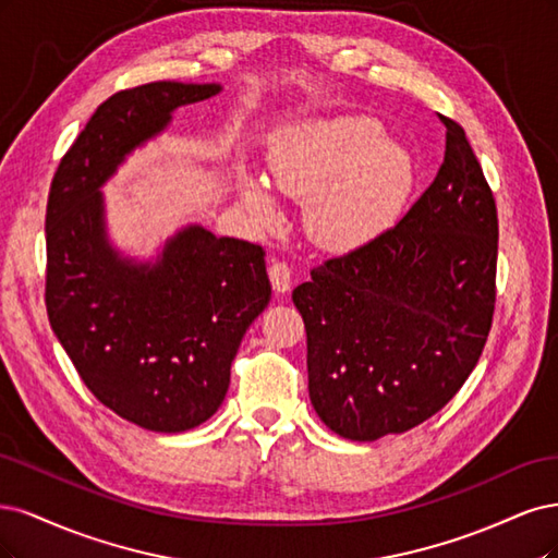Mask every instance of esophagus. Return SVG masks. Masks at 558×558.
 Masks as SVG:
<instances>
[{"label":"esophagus","mask_w":558,"mask_h":558,"mask_svg":"<svg viewBox=\"0 0 558 558\" xmlns=\"http://www.w3.org/2000/svg\"><path fill=\"white\" fill-rule=\"evenodd\" d=\"M268 278H271V284H274V290L278 294L290 292V287H292V268L287 266L284 262H274L271 266H268Z\"/></svg>","instance_id":"esophagus-1"}]
</instances>
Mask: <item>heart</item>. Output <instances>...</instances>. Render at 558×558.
Instances as JSON below:
<instances>
[{"label": "heart", "mask_w": 558, "mask_h": 558, "mask_svg": "<svg viewBox=\"0 0 558 558\" xmlns=\"http://www.w3.org/2000/svg\"><path fill=\"white\" fill-rule=\"evenodd\" d=\"M280 192L305 202V231L329 253H356L399 222L415 187V161L368 116H331L284 130L268 157ZM241 199L262 227L280 208L259 178H241Z\"/></svg>", "instance_id": "heart-1"}]
</instances>
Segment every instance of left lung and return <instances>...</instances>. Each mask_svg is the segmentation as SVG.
Segmentation results:
<instances>
[{
	"label": "left lung",
	"mask_w": 558,
	"mask_h": 558,
	"mask_svg": "<svg viewBox=\"0 0 558 558\" xmlns=\"http://www.w3.org/2000/svg\"><path fill=\"white\" fill-rule=\"evenodd\" d=\"M442 124L438 175L403 220L313 268L292 292L308 336L311 403L348 440L434 417L469 380L492 329L494 194L463 130Z\"/></svg>",
	"instance_id": "obj_1"
}]
</instances>
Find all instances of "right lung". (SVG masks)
Segmentation results:
<instances>
[{
  "label": "right lung",
  "instance_id": "add662e5",
  "mask_svg": "<svg viewBox=\"0 0 558 558\" xmlns=\"http://www.w3.org/2000/svg\"><path fill=\"white\" fill-rule=\"evenodd\" d=\"M220 83L157 81L106 99L52 178L46 210V308L85 387L116 415L157 434L210 420L247 327L271 301L264 250L185 225L153 259L124 255L101 187L181 106Z\"/></svg>",
  "mask_w": 558,
  "mask_h": 558
}]
</instances>
